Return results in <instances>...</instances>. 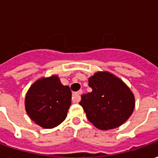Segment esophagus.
I'll list each match as a JSON object with an SVG mask.
<instances>
[{
    "instance_id": "esophagus-1",
    "label": "esophagus",
    "mask_w": 158,
    "mask_h": 158,
    "mask_svg": "<svg viewBox=\"0 0 158 158\" xmlns=\"http://www.w3.org/2000/svg\"><path fill=\"white\" fill-rule=\"evenodd\" d=\"M83 93V91L80 89L79 91H77V92H74L73 94V102L78 103L80 101V96H81V94Z\"/></svg>"
}]
</instances>
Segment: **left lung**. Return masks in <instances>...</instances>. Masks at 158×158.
Returning <instances> with one entry per match:
<instances>
[{
  "mask_svg": "<svg viewBox=\"0 0 158 158\" xmlns=\"http://www.w3.org/2000/svg\"><path fill=\"white\" fill-rule=\"evenodd\" d=\"M89 86L92 91L83 94L79 105L97 129L118 128L132 115L135 96L118 77L107 71H99L89 77Z\"/></svg>",
  "mask_w": 158,
  "mask_h": 158,
  "instance_id": "8db88e82",
  "label": "left lung"
}]
</instances>
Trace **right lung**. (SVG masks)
Returning <instances> with one entry per match:
<instances>
[{
  "label": "right lung",
  "mask_w": 158,
  "mask_h": 158,
  "mask_svg": "<svg viewBox=\"0 0 158 158\" xmlns=\"http://www.w3.org/2000/svg\"><path fill=\"white\" fill-rule=\"evenodd\" d=\"M71 97L70 88L62 85L58 76L42 77L26 93V113L41 128L53 129L67 118Z\"/></svg>",
  "instance_id": "1"
}]
</instances>
